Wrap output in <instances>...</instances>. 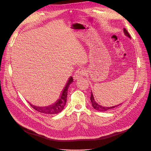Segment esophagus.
<instances>
[{"mask_svg":"<svg viewBox=\"0 0 151 151\" xmlns=\"http://www.w3.org/2000/svg\"><path fill=\"white\" fill-rule=\"evenodd\" d=\"M86 73V71L84 68H78V69L76 71L75 74L74 75V79L76 80L80 78V77H83V76H85Z\"/></svg>","mask_w":151,"mask_h":151,"instance_id":"1","label":"esophagus"}]
</instances>
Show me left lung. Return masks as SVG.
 Segmentation results:
<instances>
[{
  "mask_svg": "<svg viewBox=\"0 0 151 151\" xmlns=\"http://www.w3.org/2000/svg\"><path fill=\"white\" fill-rule=\"evenodd\" d=\"M123 31H124L125 34L128 36V37L130 38V36L129 33H128V31H127V29L125 28L123 29ZM90 99H91V103H92V106H93V108L95 109H96V110L99 111H105L108 110V109L115 108V107L117 106H112V107H104V106H100V105L97 104L96 102L94 101V99L93 98V95L92 94V92H91V98Z\"/></svg>",
  "mask_w": 151,
  "mask_h": 151,
  "instance_id": "obj_1",
  "label": "left lung"
}]
</instances>
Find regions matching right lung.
Listing matches in <instances>:
<instances>
[{
	"instance_id": "1",
	"label": "right lung",
	"mask_w": 151,
	"mask_h": 151,
	"mask_svg": "<svg viewBox=\"0 0 151 151\" xmlns=\"http://www.w3.org/2000/svg\"><path fill=\"white\" fill-rule=\"evenodd\" d=\"M72 82H73V78L72 77H70L69 80H68L67 82L64 89L63 90V92L62 93L60 98L58 100V101L56 102L55 104L47 107H38V106H35L34 105L29 103L30 106L34 109H35V110L42 113L54 115V114H57L58 113H60L63 110V108H64V106L67 101V90L68 88V86H69V85L72 83Z\"/></svg>"
}]
</instances>
